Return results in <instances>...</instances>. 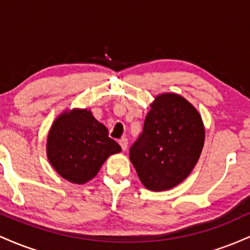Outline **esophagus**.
Returning a JSON list of instances; mask_svg holds the SVG:
<instances>
[{"instance_id": "34e87169", "label": "esophagus", "mask_w": 250, "mask_h": 250, "mask_svg": "<svg viewBox=\"0 0 250 250\" xmlns=\"http://www.w3.org/2000/svg\"><path fill=\"white\" fill-rule=\"evenodd\" d=\"M119 143H120V146H121L122 150H125V149H127V147H128V140L125 139V137H122V139H120L119 140Z\"/></svg>"}]
</instances>
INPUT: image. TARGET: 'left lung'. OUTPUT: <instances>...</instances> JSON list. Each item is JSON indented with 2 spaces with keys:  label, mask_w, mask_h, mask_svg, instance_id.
<instances>
[{
  "label": "left lung",
  "mask_w": 250,
  "mask_h": 250,
  "mask_svg": "<svg viewBox=\"0 0 250 250\" xmlns=\"http://www.w3.org/2000/svg\"><path fill=\"white\" fill-rule=\"evenodd\" d=\"M143 130L130 147V161L147 189L167 190L190 174L205 143L200 114L176 94L157 96Z\"/></svg>",
  "instance_id": "8db88e82"
}]
</instances>
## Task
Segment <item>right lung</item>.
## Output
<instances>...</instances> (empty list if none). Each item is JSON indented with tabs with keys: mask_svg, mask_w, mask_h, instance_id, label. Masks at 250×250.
<instances>
[{
	"mask_svg": "<svg viewBox=\"0 0 250 250\" xmlns=\"http://www.w3.org/2000/svg\"><path fill=\"white\" fill-rule=\"evenodd\" d=\"M121 151L108 130L89 110L64 113L54 122L48 135L47 155L63 179L77 185L88 182L111 154Z\"/></svg>",
	"mask_w": 250,
	"mask_h": 250,
	"instance_id": "1",
	"label": "right lung"
}]
</instances>
